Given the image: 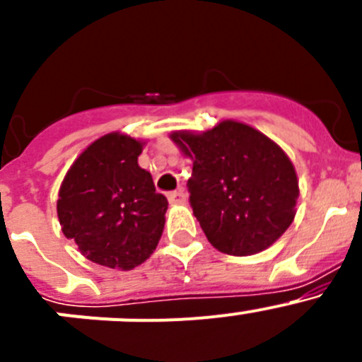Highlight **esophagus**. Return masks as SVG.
I'll use <instances>...</instances> for the list:
<instances>
[{
	"instance_id": "34e87169",
	"label": "esophagus",
	"mask_w": 362,
	"mask_h": 362,
	"mask_svg": "<svg viewBox=\"0 0 362 362\" xmlns=\"http://www.w3.org/2000/svg\"><path fill=\"white\" fill-rule=\"evenodd\" d=\"M168 201H170L172 204H185L187 203V194L179 188V190H174L168 194Z\"/></svg>"
}]
</instances>
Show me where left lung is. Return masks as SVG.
Here are the masks:
<instances>
[{"label": "left lung", "mask_w": 362, "mask_h": 362, "mask_svg": "<svg viewBox=\"0 0 362 362\" xmlns=\"http://www.w3.org/2000/svg\"><path fill=\"white\" fill-rule=\"evenodd\" d=\"M170 137L194 161L190 204L214 248L239 257L257 254L292 225L299 181L270 137L232 119L203 134L179 130Z\"/></svg>", "instance_id": "8db88e82"}]
</instances>
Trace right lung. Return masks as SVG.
<instances>
[{"mask_svg":"<svg viewBox=\"0 0 362 362\" xmlns=\"http://www.w3.org/2000/svg\"><path fill=\"white\" fill-rule=\"evenodd\" d=\"M141 152L134 137L107 134L79 153L63 179L59 225L92 263L132 270L161 239L168 201L137 165Z\"/></svg>","mask_w":362,"mask_h":362,"instance_id":"add662e5","label":"right lung"}]
</instances>
